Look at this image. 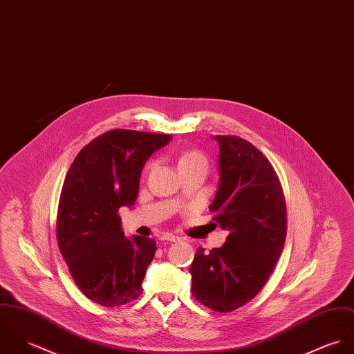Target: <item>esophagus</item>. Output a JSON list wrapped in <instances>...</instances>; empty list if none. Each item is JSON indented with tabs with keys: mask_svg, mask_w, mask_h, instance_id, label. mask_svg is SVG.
<instances>
[{
	"mask_svg": "<svg viewBox=\"0 0 354 354\" xmlns=\"http://www.w3.org/2000/svg\"><path fill=\"white\" fill-rule=\"evenodd\" d=\"M162 240H167V241H171V243H176V241H180V237L179 236L172 235V234H165L161 237Z\"/></svg>",
	"mask_w": 354,
	"mask_h": 354,
	"instance_id": "34e87169",
	"label": "esophagus"
}]
</instances>
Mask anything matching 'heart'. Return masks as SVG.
<instances>
[{"label": "heart", "instance_id": "obj_1", "mask_svg": "<svg viewBox=\"0 0 354 354\" xmlns=\"http://www.w3.org/2000/svg\"><path fill=\"white\" fill-rule=\"evenodd\" d=\"M193 162H202L206 164V158L205 156L198 152V151H187L185 152L180 158H179V165H185V164H193Z\"/></svg>", "mask_w": 354, "mask_h": 354}]
</instances>
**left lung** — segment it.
<instances>
[{"instance_id": "1", "label": "left lung", "mask_w": 354, "mask_h": 354, "mask_svg": "<svg viewBox=\"0 0 354 354\" xmlns=\"http://www.w3.org/2000/svg\"><path fill=\"white\" fill-rule=\"evenodd\" d=\"M220 182L209 206L230 234L220 248L196 250L190 268L196 301L231 313L252 300L272 274L286 237V203L272 162L247 140L216 136Z\"/></svg>"}]
</instances>
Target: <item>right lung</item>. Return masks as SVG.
<instances>
[{
	"label": "right lung",
	"mask_w": 354,
	"mask_h": 354,
	"mask_svg": "<svg viewBox=\"0 0 354 354\" xmlns=\"http://www.w3.org/2000/svg\"><path fill=\"white\" fill-rule=\"evenodd\" d=\"M171 134L110 130L73 160L58 203L57 240L80 290L96 304L136 300L158 250L155 239L122 230L119 209L137 199L142 167Z\"/></svg>",
	"instance_id": "right-lung-1"
}]
</instances>
